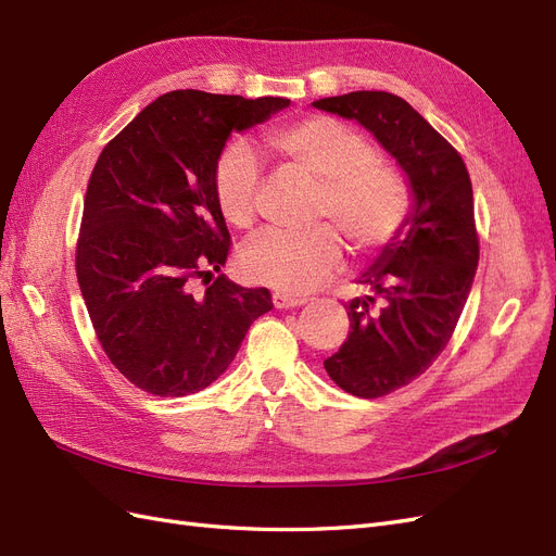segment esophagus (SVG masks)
Here are the masks:
<instances>
[{"label": "esophagus", "instance_id": "esophagus-1", "mask_svg": "<svg viewBox=\"0 0 556 556\" xmlns=\"http://www.w3.org/2000/svg\"><path fill=\"white\" fill-rule=\"evenodd\" d=\"M273 303L277 309H295V307H303L305 300L287 295V293H273Z\"/></svg>", "mask_w": 556, "mask_h": 556}]
</instances>
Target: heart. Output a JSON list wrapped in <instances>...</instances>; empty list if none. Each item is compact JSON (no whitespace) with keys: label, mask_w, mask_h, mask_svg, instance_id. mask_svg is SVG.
<instances>
[{"label":"heart","mask_w":556,"mask_h":556,"mask_svg":"<svg viewBox=\"0 0 556 556\" xmlns=\"http://www.w3.org/2000/svg\"><path fill=\"white\" fill-rule=\"evenodd\" d=\"M267 144L293 169L321 184L314 220H332L356 253L379 251L405 226L409 212L405 177L379 161L370 139L352 125L332 116H309L273 130ZM256 186V157L247 144L235 141L214 167L216 204L230 226L253 224ZM334 229L319 226L307 235L258 232L240 253V273L247 281L277 293L305 295L324 287L342 267L344 244Z\"/></svg>","instance_id":"obj_1"}]
</instances>
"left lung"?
I'll return each instance as SVG.
<instances>
[{
  "label": "left lung",
  "mask_w": 556,
  "mask_h": 556,
  "mask_svg": "<svg viewBox=\"0 0 556 556\" xmlns=\"http://www.w3.org/2000/svg\"><path fill=\"white\" fill-rule=\"evenodd\" d=\"M366 128L405 172L412 204L405 226L356 283L346 303V342L324 361L332 382L358 399L409 384L447 346L468 300L480 244L468 169L403 98L356 90L312 102Z\"/></svg>",
  "instance_id": "1"
}]
</instances>
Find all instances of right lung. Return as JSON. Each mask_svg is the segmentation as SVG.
Masks as SVG:
<instances>
[{
	"mask_svg": "<svg viewBox=\"0 0 556 556\" xmlns=\"http://www.w3.org/2000/svg\"><path fill=\"white\" fill-rule=\"evenodd\" d=\"M291 100L174 90L151 102L94 163L76 277L98 340L141 391L181 399L228 370L249 326L273 309L267 289L220 273L230 232L214 167L232 132Z\"/></svg>",
	"mask_w": 556,
	"mask_h": 556,
	"instance_id": "right-lung-1",
	"label": "right lung"
}]
</instances>
